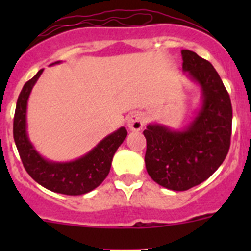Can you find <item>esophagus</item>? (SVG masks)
<instances>
[{
    "label": "esophagus",
    "mask_w": 251,
    "mask_h": 251,
    "mask_svg": "<svg viewBox=\"0 0 251 251\" xmlns=\"http://www.w3.org/2000/svg\"><path fill=\"white\" fill-rule=\"evenodd\" d=\"M144 125V115L140 111L131 113L127 116V127L130 131H140Z\"/></svg>",
    "instance_id": "1"
}]
</instances>
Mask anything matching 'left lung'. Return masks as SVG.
Masks as SVG:
<instances>
[{"label":"left lung","instance_id":"8db88e82","mask_svg":"<svg viewBox=\"0 0 251 251\" xmlns=\"http://www.w3.org/2000/svg\"><path fill=\"white\" fill-rule=\"evenodd\" d=\"M182 70L201 87V105L184 127L158 123L147 125V173L171 191H187L209 178L226 158L231 143L232 104L212 64L182 50Z\"/></svg>","mask_w":251,"mask_h":251}]
</instances>
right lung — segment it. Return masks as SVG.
<instances>
[{
    "instance_id": "obj_1",
    "label": "right lung",
    "mask_w": 251,
    "mask_h": 251,
    "mask_svg": "<svg viewBox=\"0 0 251 251\" xmlns=\"http://www.w3.org/2000/svg\"><path fill=\"white\" fill-rule=\"evenodd\" d=\"M58 63L60 62L50 65ZM42 72L44 69L25 83L17 100L13 136L20 159L26 173L45 188L67 196L86 194L97 188L108 176L114 154L127 136V131L125 127L118 128L75 160L53 161L42 156L30 141L26 124L27 100Z\"/></svg>"
}]
</instances>
